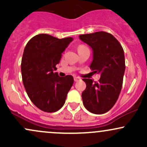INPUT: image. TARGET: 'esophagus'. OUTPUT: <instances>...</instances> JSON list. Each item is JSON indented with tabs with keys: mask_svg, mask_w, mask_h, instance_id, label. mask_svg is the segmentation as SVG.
Returning <instances> with one entry per match:
<instances>
[{
	"mask_svg": "<svg viewBox=\"0 0 147 147\" xmlns=\"http://www.w3.org/2000/svg\"><path fill=\"white\" fill-rule=\"evenodd\" d=\"M74 80H75V82H78V81L81 80V79L79 78V77H74Z\"/></svg>",
	"mask_w": 147,
	"mask_h": 147,
	"instance_id": "esophagus-1",
	"label": "esophagus"
}]
</instances>
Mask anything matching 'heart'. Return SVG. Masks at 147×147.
<instances>
[{"instance_id": "heart-1", "label": "heart", "mask_w": 147, "mask_h": 147, "mask_svg": "<svg viewBox=\"0 0 147 147\" xmlns=\"http://www.w3.org/2000/svg\"><path fill=\"white\" fill-rule=\"evenodd\" d=\"M82 46H84V45H81V46H80V47H82Z\"/></svg>"}]
</instances>
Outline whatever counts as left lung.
<instances>
[{"mask_svg": "<svg viewBox=\"0 0 147 147\" xmlns=\"http://www.w3.org/2000/svg\"><path fill=\"white\" fill-rule=\"evenodd\" d=\"M79 37L92 50L90 65L92 72L101 75L98 82L83 79L86 84L82 94L83 104L92 113H105L115 105L122 90L125 71L124 50L119 42L106 32L82 34Z\"/></svg>", "mask_w": 147, "mask_h": 147, "instance_id": "obj_1", "label": "left lung"}]
</instances>
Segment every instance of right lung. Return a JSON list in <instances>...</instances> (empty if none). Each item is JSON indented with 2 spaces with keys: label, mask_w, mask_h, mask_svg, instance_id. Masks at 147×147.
Instances as JSON below:
<instances>
[{
  "label": "right lung",
  "mask_w": 147,
  "mask_h": 147,
  "mask_svg": "<svg viewBox=\"0 0 147 147\" xmlns=\"http://www.w3.org/2000/svg\"><path fill=\"white\" fill-rule=\"evenodd\" d=\"M73 38L36 35L27 43L21 61L23 85L30 100L40 110L56 112L63 106L74 82L72 75L59 77L56 65Z\"/></svg>",
  "instance_id": "right-lung-1"
}]
</instances>
